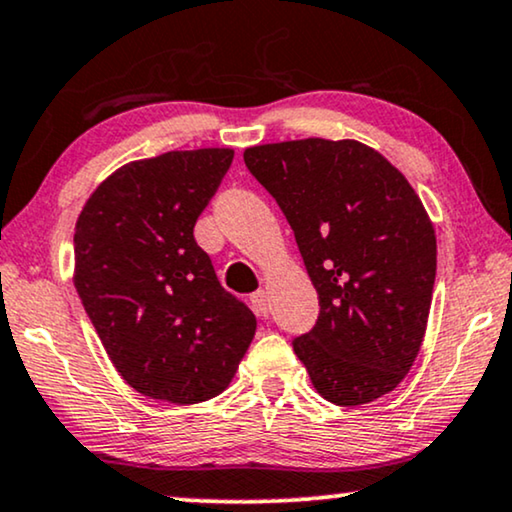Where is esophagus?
I'll return each mask as SVG.
<instances>
[{
    "instance_id": "esophagus-1",
    "label": "esophagus",
    "mask_w": 512,
    "mask_h": 512,
    "mask_svg": "<svg viewBox=\"0 0 512 512\" xmlns=\"http://www.w3.org/2000/svg\"><path fill=\"white\" fill-rule=\"evenodd\" d=\"M250 304H252V309H255V313H257V316H260V318H267V316H269L267 292H264V290L252 292V295H250Z\"/></svg>"
}]
</instances>
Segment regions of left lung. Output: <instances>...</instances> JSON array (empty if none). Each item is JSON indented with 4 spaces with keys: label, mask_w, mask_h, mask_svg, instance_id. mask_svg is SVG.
<instances>
[{
    "label": "left lung",
    "mask_w": 512,
    "mask_h": 512,
    "mask_svg": "<svg viewBox=\"0 0 512 512\" xmlns=\"http://www.w3.org/2000/svg\"><path fill=\"white\" fill-rule=\"evenodd\" d=\"M243 161L295 231L318 292L316 325L292 342L311 384L356 407L391 393L417 358L435 283V231L398 168L356 140L245 149Z\"/></svg>",
    "instance_id": "1"
}]
</instances>
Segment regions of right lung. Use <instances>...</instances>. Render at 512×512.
Wrapping results in <instances>:
<instances>
[{"label": "right lung", "instance_id": "add662e5", "mask_svg": "<svg viewBox=\"0 0 512 512\" xmlns=\"http://www.w3.org/2000/svg\"><path fill=\"white\" fill-rule=\"evenodd\" d=\"M231 161V149L133 161L77 220L74 288L117 372L147 398H215L255 337V313L222 288L194 238Z\"/></svg>", "mask_w": 512, "mask_h": 512}]
</instances>
